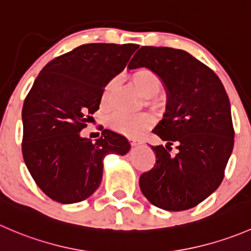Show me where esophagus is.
Returning a JSON list of instances; mask_svg holds the SVG:
<instances>
[{"instance_id":"obj_1","label":"esophagus","mask_w":251,"mask_h":251,"mask_svg":"<svg viewBox=\"0 0 251 251\" xmlns=\"http://www.w3.org/2000/svg\"><path fill=\"white\" fill-rule=\"evenodd\" d=\"M143 141L142 140H136V138H131V145L132 146H138V145H142Z\"/></svg>"}]
</instances>
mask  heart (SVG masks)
I'll list each match as a JSON object with an SVG mask.
<instances>
[{"instance_id": "obj_1", "label": "heart", "mask_w": 251, "mask_h": 251, "mask_svg": "<svg viewBox=\"0 0 251 251\" xmlns=\"http://www.w3.org/2000/svg\"><path fill=\"white\" fill-rule=\"evenodd\" d=\"M133 86L138 91V93L142 97L150 98L157 94L162 87V81L159 77L153 71L147 69L137 70L131 76ZM116 81H110L106 87L104 88L103 97H101V103L104 105L109 103L111 93L115 89ZM109 125L111 128H114L118 132L124 133V135L135 136L141 135L145 130H147L152 125V119L147 114H126V113H118L109 120Z\"/></svg>"}]
</instances>
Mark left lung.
Here are the masks:
<instances>
[{
    "mask_svg": "<svg viewBox=\"0 0 251 251\" xmlns=\"http://www.w3.org/2000/svg\"><path fill=\"white\" fill-rule=\"evenodd\" d=\"M148 69L167 93L163 119L153 132L167 141L152 146L155 164L140 176L152 205L167 211L195 207L217 190L234 146L230 103L217 75L184 50L142 46L128 70ZM177 145L176 155L170 146Z\"/></svg>",
    "mask_w": 251,
    "mask_h": 251,
    "instance_id": "left-lung-1",
    "label": "left lung"
}]
</instances>
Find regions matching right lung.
Here are the masks:
<instances>
[{
    "mask_svg": "<svg viewBox=\"0 0 251 251\" xmlns=\"http://www.w3.org/2000/svg\"><path fill=\"white\" fill-rule=\"evenodd\" d=\"M135 44H86L50 61L36 77L22 110V153L44 194L61 203L93 195L110 153L125 155V136L103 130L100 138L82 137L100 105L106 84L127 65Z\"/></svg>",
    "mask_w": 251,
    "mask_h": 251,
    "instance_id": "right-lung-1",
    "label": "right lung"
}]
</instances>
